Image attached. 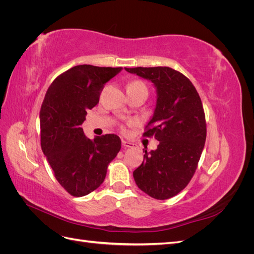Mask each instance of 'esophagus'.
Returning a JSON list of instances; mask_svg holds the SVG:
<instances>
[{
  "label": "esophagus",
  "mask_w": 254,
  "mask_h": 254,
  "mask_svg": "<svg viewBox=\"0 0 254 254\" xmlns=\"http://www.w3.org/2000/svg\"><path fill=\"white\" fill-rule=\"evenodd\" d=\"M122 144H123V146H124V147H135V145L136 144H134V143H131V142H129V141H126V140H122Z\"/></svg>",
  "instance_id": "obj_1"
}]
</instances>
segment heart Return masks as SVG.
<instances>
[{
  "label": "heart",
  "instance_id": "heart-1",
  "mask_svg": "<svg viewBox=\"0 0 254 254\" xmlns=\"http://www.w3.org/2000/svg\"><path fill=\"white\" fill-rule=\"evenodd\" d=\"M126 88L129 89V88H146V87L145 84L141 81H131L127 84Z\"/></svg>",
  "mask_w": 254,
  "mask_h": 254
}]
</instances>
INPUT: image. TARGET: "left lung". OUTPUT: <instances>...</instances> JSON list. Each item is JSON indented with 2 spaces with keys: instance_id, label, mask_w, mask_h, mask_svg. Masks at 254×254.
<instances>
[{
  "instance_id": "8db88e82",
  "label": "left lung",
  "mask_w": 254,
  "mask_h": 254,
  "mask_svg": "<svg viewBox=\"0 0 254 254\" xmlns=\"http://www.w3.org/2000/svg\"><path fill=\"white\" fill-rule=\"evenodd\" d=\"M125 70L156 88V107L144 135L155 136L159 144L155 150L145 149L133 178L144 193L164 200L188 186L200 159L206 136L201 99L190 79L171 67Z\"/></svg>"
}]
</instances>
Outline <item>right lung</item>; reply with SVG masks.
Wrapping results in <instances>:
<instances>
[{
  "label": "right lung",
  "instance_id": "1",
  "mask_svg": "<svg viewBox=\"0 0 254 254\" xmlns=\"http://www.w3.org/2000/svg\"><path fill=\"white\" fill-rule=\"evenodd\" d=\"M123 67L76 65L52 82L40 110L41 148L56 179L68 193L82 197L104 182L107 166L121 149L117 134L90 140L81 124L99 101L106 82Z\"/></svg>",
  "mask_w": 254,
  "mask_h": 254
}]
</instances>
